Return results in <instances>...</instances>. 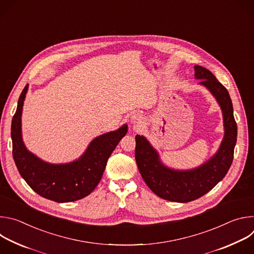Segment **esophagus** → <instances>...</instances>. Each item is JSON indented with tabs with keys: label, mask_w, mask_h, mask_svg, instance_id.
Returning <instances> with one entry per match:
<instances>
[{
	"label": "esophagus",
	"mask_w": 254,
	"mask_h": 254,
	"mask_svg": "<svg viewBox=\"0 0 254 254\" xmlns=\"http://www.w3.org/2000/svg\"><path fill=\"white\" fill-rule=\"evenodd\" d=\"M130 124H132L134 127H140L143 124V118L140 114L134 113L130 116Z\"/></svg>",
	"instance_id": "esophagus-1"
}]
</instances>
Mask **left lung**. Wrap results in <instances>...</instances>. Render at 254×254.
Masks as SVG:
<instances>
[{
	"label": "left lung",
	"mask_w": 254,
	"mask_h": 254,
	"mask_svg": "<svg viewBox=\"0 0 254 254\" xmlns=\"http://www.w3.org/2000/svg\"><path fill=\"white\" fill-rule=\"evenodd\" d=\"M194 69L199 84L211 92L222 111L224 136L215 155L197 168L176 170L163 164L159 153L146 137L135 135V162L143 181L157 196L179 203L196 200L220 182L232 164L237 139V125L227 89L208 69L199 65Z\"/></svg>",
	"instance_id": "obj_1"
}]
</instances>
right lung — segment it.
I'll return each instance as SVG.
<instances>
[{
	"instance_id": "obj_1",
	"label": "right lung",
	"mask_w": 254,
	"mask_h": 254,
	"mask_svg": "<svg viewBox=\"0 0 254 254\" xmlns=\"http://www.w3.org/2000/svg\"><path fill=\"white\" fill-rule=\"evenodd\" d=\"M27 91L28 84L19 97L11 127L13 158L20 175L36 193L58 203L73 202L88 196L98 185L108 158L127 134V126L93 138L75 161L47 163L31 153L23 141L21 118Z\"/></svg>"
}]
</instances>
